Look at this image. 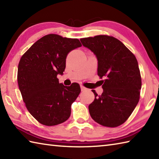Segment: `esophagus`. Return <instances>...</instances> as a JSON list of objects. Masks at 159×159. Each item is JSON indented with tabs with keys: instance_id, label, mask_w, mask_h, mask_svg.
Returning <instances> with one entry per match:
<instances>
[{
	"instance_id": "34e87169",
	"label": "esophagus",
	"mask_w": 159,
	"mask_h": 159,
	"mask_svg": "<svg viewBox=\"0 0 159 159\" xmlns=\"http://www.w3.org/2000/svg\"><path fill=\"white\" fill-rule=\"evenodd\" d=\"M80 89H81V91H85V90L87 89V88H85V87H84V86L81 85V86H80Z\"/></svg>"
}]
</instances>
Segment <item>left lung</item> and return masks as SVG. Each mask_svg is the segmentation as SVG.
<instances>
[{"label": "left lung", "mask_w": 159, "mask_h": 159, "mask_svg": "<svg viewBox=\"0 0 159 159\" xmlns=\"http://www.w3.org/2000/svg\"><path fill=\"white\" fill-rule=\"evenodd\" d=\"M84 47L96 56L98 75L103 92L89 105L92 119L100 125L116 127L132 114L140 98L141 76L135 56L119 40L107 35L80 39Z\"/></svg>", "instance_id": "obj_1"}]
</instances>
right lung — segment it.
<instances>
[{
    "instance_id": "obj_1",
    "label": "right lung",
    "mask_w": 159,
    "mask_h": 159,
    "mask_svg": "<svg viewBox=\"0 0 159 159\" xmlns=\"http://www.w3.org/2000/svg\"><path fill=\"white\" fill-rule=\"evenodd\" d=\"M82 45L79 39L50 34L37 40L22 56L17 80L25 106L32 116L47 126L66 121L71 104L80 92L79 84L59 83L67 54Z\"/></svg>"
}]
</instances>
